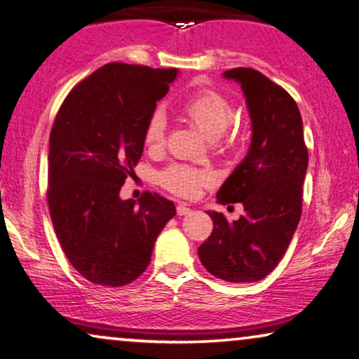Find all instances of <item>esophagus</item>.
Listing matches in <instances>:
<instances>
[{
    "label": "esophagus",
    "instance_id": "obj_1",
    "mask_svg": "<svg viewBox=\"0 0 359 359\" xmlns=\"http://www.w3.org/2000/svg\"><path fill=\"white\" fill-rule=\"evenodd\" d=\"M190 208H189V206H185V205H177V215L179 216H185V215H189L190 213Z\"/></svg>",
    "mask_w": 359,
    "mask_h": 359
}]
</instances>
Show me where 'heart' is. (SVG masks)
<instances>
[{
  "label": "heart",
  "mask_w": 359,
  "mask_h": 359,
  "mask_svg": "<svg viewBox=\"0 0 359 359\" xmlns=\"http://www.w3.org/2000/svg\"><path fill=\"white\" fill-rule=\"evenodd\" d=\"M180 114L203 133L206 138L218 141L228 148L236 141V133L228 130L234 117L229 100L216 90H196L180 105ZM165 141V120L154 114L144 128V144L151 149L161 148ZM159 184L170 194L191 198L200 194L201 187L211 182L208 170L195 169L184 164H172L159 174Z\"/></svg>",
  "instance_id": "b5f03b06"
}]
</instances>
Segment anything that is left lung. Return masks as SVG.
Masks as SVG:
<instances>
[{"label":"left lung","mask_w":359,"mask_h":359,"mask_svg":"<svg viewBox=\"0 0 359 359\" xmlns=\"http://www.w3.org/2000/svg\"><path fill=\"white\" fill-rule=\"evenodd\" d=\"M223 76L241 84L252 140L216 198L221 205L239 201L245 213L229 223L223 213L208 211L213 232L198 257L216 278L252 283L273 271L299 224L309 154L299 109L285 89L252 68L228 69Z\"/></svg>","instance_id":"1"}]
</instances>
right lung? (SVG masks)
I'll return each instance as SVG.
<instances>
[{"instance_id": "add662e5", "label": "right lung", "mask_w": 359, "mask_h": 359, "mask_svg": "<svg viewBox=\"0 0 359 359\" xmlns=\"http://www.w3.org/2000/svg\"><path fill=\"white\" fill-rule=\"evenodd\" d=\"M179 72L107 63L63 100L48 149L50 216L60 245L94 285L135 281L175 205L158 194L120 198L143 154L144 128Z\"/></svg>"}]
</instances>
